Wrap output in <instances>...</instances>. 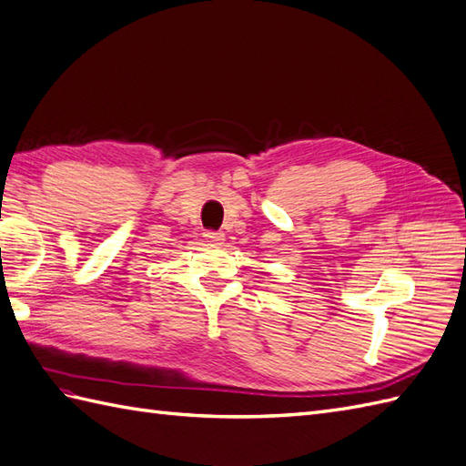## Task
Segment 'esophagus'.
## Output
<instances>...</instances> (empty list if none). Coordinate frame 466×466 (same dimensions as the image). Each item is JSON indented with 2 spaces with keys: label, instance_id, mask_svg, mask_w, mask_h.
I'll return each instance as SVG.
<instances>
[{
  "label": "esophagus",
  "instance_id": "1",
  "mask_svg": "<svg viewBox=\"0 0 466 466\" xmlns=\"http://www.w3.org/2000/svg\"><path fill=\"white\" fill-rule=\"evenodd\" d=\"M208 239V243L211 245H221L225 241V235L221 231H206V235H203Z\"/></svg>",
  "mask_w": 466,
  "mask_h": 466
}]
</instances>
